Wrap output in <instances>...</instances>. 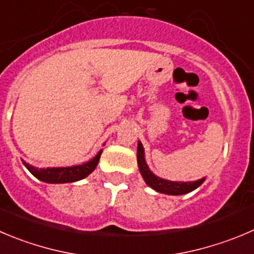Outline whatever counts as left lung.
Returning <instances> with one entry per match:
<instances>
[{
    "mask_svg": "<svg viewBox=\"0 0 254 254\" xmlns=\"http://www.w3.org/2000/svg\"><path fill=\"white\" fill-rule=\"evenodd\" d=\"M137 162H138V168L141 171V175L143 177L144 182L159 193L172 195L185 194V193L192 192L193 190L199 187L204 181V178H202V180L194 181V182H172V181L162 180V178L154 176L149 171L148 166H147L146 161H144V149L141 142H138V148H137Z\"/></svg>",
    "mask_w": 254,
    "mask_h": 254,
    "instance_id": "obj_1",
    "label": "left lung"
}]
</instances>
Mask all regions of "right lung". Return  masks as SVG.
<instances>
[{"label":"right lung","mask_w":254,"mask_h":254,"mask_svg":"<svg viewBox=\"0 0 254 254\" xmlns=\"http://www.w3.org/2000/svg\"><path fill=\"white\" fill-rule=\"evenodd\" d=\"M102 151L98 152L96 157H93L89 162H86L83 165L73 166V167H61V168H38L30 166L23 161V165L26 166L28 171L38 178L40 181L46 183H68V182H76V181L83 180L84 177L92 173L93 170L97 167L98 161Z\"/></svg>","instance_id":"obj_1"}]
</instances>
